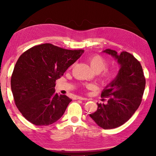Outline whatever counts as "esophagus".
Here are the masks:
<instances>
[{"mask_svg":"<svg viewBox=\"0 0 156 156\" xmlns=\"http://www.w3.org/2000/svg\"><path fill=\"white\" fill-rule=\"evenodd\" d=\"M76 99H78V100H87V98H83V97H80V96H78V97H77V98H76Z\"/></svg>","mask_w":156,"mask_h":156,"instance_id":"1","label":"esophagus"}]
</instances>
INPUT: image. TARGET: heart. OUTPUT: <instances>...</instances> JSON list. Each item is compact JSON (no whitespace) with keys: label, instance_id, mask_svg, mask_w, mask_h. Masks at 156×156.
<instances>
[{"label":"heart","instance_id":"obj_1","mask_svg":"<svg viewBox=\"0 0 156 156\" xmlns=\"http://www.w3.org/2000/svg\"><path fill=\"white\" fill-rule=\"evenodd\" d=\"M89 62L92 69L97 73H99L104 70L107 65V60L100 55H94V56H91L89 58ZM113 77H114V72L112 71L108 70H105L102 76V79L107 82L112 80Z\"/></svg>","mask_w":156,"mask_h":156}]
</instances>
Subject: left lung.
<instances>
[{
  "instance_id": "8db88e82",
  "label": "left lung",
  "mask_w": 156,
  "mask_h": 156,
  "mask_svg": "<svg viewBox=\"0 0 156 156\" xmlns=\"http://www.w3.org/2000/svg\"><path fill=\"white\" fill-rule=\"evenodd\" d=\"M102 52L114 58L120 69L102 91L101 96L109 98L107 103H97V110L89 116L100 127L110 129L122 125L138 109L146 80L140 63L133 55L126 51L118 54L110 49Z\"/></svg>"
}]
</instances>
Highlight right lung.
Wrapping results in <instances>:
<instances>
[{"label":"right lung","mask_w":156,"mask_h":156,"mask_svg":"<svg viewBox=\"0 0 156 156\" xmlns=\"http://www.w3.org/2000/svg\"><path fill=\"white\" fill-rule=\"evenodd\" d=\"M83 50H68L45 43L34 46L18 59L11 78L15 104L34 125H49L64 114L72 99L55 93V82Z\"/></svg>","instance_id":"1"}]
</instances>
